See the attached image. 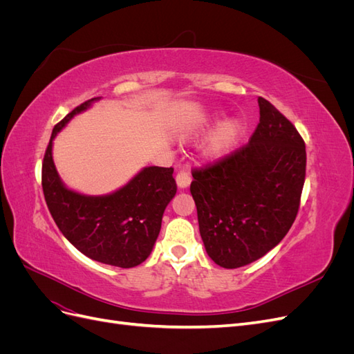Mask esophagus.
<instances>
[{
  "instance_id": "1",
  "label": "esophagus",
  "mask_w": 354,
  "mask_h": 354,
  "mask_svg": "<svg viewBox=\"0 0 354 354\" xmlns=\"http://www.w3.org/2000/svg\"><path fill=\"white\" fill-rule=\"evenodd\" d=\"M176 181H177V186L180 187V189H186L189 185H190V181H192V177H190V173L187 169H180L178 173H177V176H176Z\"/></svg>"
}]
</instances>
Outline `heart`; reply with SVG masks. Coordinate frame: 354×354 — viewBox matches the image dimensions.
<instances>
[{
  "instance_id": "1",
  "label": "heart",
  "mask_w": 354,
  "mask_h": 354,
  "mask_svg": "<svg viewBox=\"0 0 354 354\" xmlns=\"http://www.w3.org/2000/svg\"><path fill=\"white\" fill-rule=\"evenodd\" d=\"M242 134V125L238 121H229L221 124L217 131L212 134L207 151L211 156H220L229 152L238 143ZM187 138L195 137V134H187Z\"/></svg>"
}]
</instances>
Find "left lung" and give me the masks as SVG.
Returning a JSON list of instances; mask_svg holds the SVG:
<instances>
[{
    "mask_svg": "<svg viewBox=\"0 0 354 354\" xmlns=\"http://www.w3.org/2000/svg\"><path fill=\"white\" fill-rule=\"evenodd\" d=\"M260 122L250 142L192 171L201 238L211 260L238 269L279 243L298 214L306 145L292 122L259 97Z\"/></svg>",
    "mask_w": 354,
    "mask_h": 354,
    "instance_id": "left-lung-1",
    "label": "left lung"
}]
</instances>
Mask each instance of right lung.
Wrapping results in <instances>:
<instances>
[{"label":"right lung","instance_id":"1","mask_svg":"<svg viewBox=\"0 0 354 354\" xmlns=\"http://www.w3.org/2000/svg\"><path fill=\"white\" fill-rule=\"evenodd\" d=\"M95 100L81 103L53 128L42 160V192L53 220L75 248L91 260L130 269L152 252L164 211L177 192L174 168L147 167L106 196H85L63 186L51 156L53 138Z\"/></svg>","mask_w":354,"mask_h":354}]
</instances>
